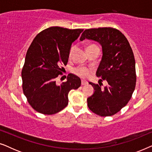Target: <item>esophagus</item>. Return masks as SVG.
I'll return each mask as SVG.
<instances>
[{
    "label": "esophagus",
    "mask_w": 152,
    "mask_h": 152,
    "mask_svg": "<svg viewBox=\"0 0 152 152\" xmlns=\"http://www.w3.org/2000/svg\"><path fill=\"white\" fill-rule=\"evenodd\" d=\"M87 84H88V82H87L86 81L82 80V82H81V84H82V86H84V85H86Z\"/></svg>",
    "instance_id": "esophagus-1"
}]
</instances>
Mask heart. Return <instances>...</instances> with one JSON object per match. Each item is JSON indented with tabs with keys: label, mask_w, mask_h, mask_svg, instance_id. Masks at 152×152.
Wrapping results in <instances>:
<instances>
[{
	"label": "heart",
	"mask_w": 152,
	"mask_h": 152,
	"mask_svg": "<svg viewBox=\"0 0 152 152\" xmlns=\"http://www.w3.org/2000/svg\"><path fill=\"white\" fill-rule=\"evenodd\" d=\"M92 45H88V47L92 46ZM75 48V45H72V46L70 47V50H69L70 57L72 55V53H73ZM73 72L75 75H77L80 77L87 78L90 76V75L91 73V69L88 67H86V66H78V67L74 68Z\"/></svg>",
	"instance_id": "1"
}]
</instances>
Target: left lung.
I'll list each match as a JSON object with an SVG mask.
<instances>
[{
	"label": "left lung",
	"instance_id": "left-lung-1",
	"mask_svg": "<svg viewBox=\"0 0 152 152\" xmlns=\"http://www.w3.org/2000/svg\"><path fill=\"white\" fill-rule=\"evenodd\" d=\"M85 39L101 44L103 55L96 75L102 78L99 82L106 80L108 83L102 88L99 84L89 82L95 92L87 99L88 107L102 117L113 115L127 104L136 87L134 53L127 39L115 28L87 29L82 33L80 41Z\"/></svg>",
	"mask_w": 152,
	"mask_h": 152
}]
</instances>
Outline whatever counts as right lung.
<instances>
[{
  "mask_svg": "<svg viewBox=\"0 0 152 152\" xmlns=\"http://www.w3.org/2000/svg\"><path fill=\"white\" fill-rule=\"evenodd\" d=\"M83 29L50 27L37 35L27 51L21 72L22 87L28 103L35 111L53 115L68 104V93L81 86L80 79L68 74L60 86L56 78L63 75L72 43Z\"/></svg>",
  "mask_w": 152,
  "mask_h": 152,
  "instance_id": "add662e5",
  "label": "right lung"
}]
</instances>
